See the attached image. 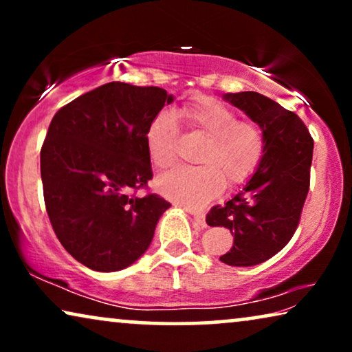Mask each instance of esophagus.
Wrapping results in <instances>:
<instances>
[{"mask_svg":"<svg viewBox=\"0 0 352 352\" xmlns=\"http://www.w3.org/2000/svg\"><path fill=\"white\" fill-rule=\"evenodd\" d=\"M192 218H194V223L201 226V228H205V214L200 213V211H194V213H190Z\"/></svg>","mask_w":352,"mask_h":352,"instance_id":"34e87169","label":"esophagus"}]
</instances>
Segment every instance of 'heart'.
<instances>
[{
  "mask_svg": "<svg viewBox=\"0 0 352 352\" xmlns=\"http://www.w3.org/2000/svg\"><path fill=\"white\" fill-rule=\"evenodd\" d=\"M192 131L206 138L197 163L158 177L157 187L166 199L199 210L216 199L224 184L234 189L247 182L266 153L263 129L250 120H239L232 107L213 98H199L181 109ZM177 124L171 113L158 112L146 129V146L153 165L166 170L176 162Z\"/></svg>",
  "mask_w": 352,
  "mask_h": 352,
  "instance_id": "b5f03b06",
  "label": "heart"
}]
</instances>
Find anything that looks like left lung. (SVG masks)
<instances>
[{"mask_svg":"<svg viewBox=\"0 0 352 352\" xmlns=\"http://www.w3.org/2000/svg\"><path fill=\"white\" fill-rule=\"evenodd\" d=\"M223 98L248 115L266 138V153L243 189L206 214V224L224 228L234 243L221 261L256 266L277 254L295 234L309 192L312 141L306 124L266 96L243 91Z\"/></svg>","mask_w":352,"mask_h":352,"instance_id":"8db88e82","label":"left lung"}]
</instances>
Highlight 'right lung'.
<instances>
[{
  "mask_svg": "<svg viewBox=\"0 0 352 352\" xmlns=\"http://www.w3.org/2000/svg\"><path fill=\"white\" fill-rule=\"evenodd\" d=\"M175 98L157 86L102 85L54 115L41 147V181L51 226L86 267L115 272L146 253L170 204L147 187L148 122Z\"/></svg>",
  "mask_w": 352,
  "mask_h": 352,
  "instance_id": "right-lung-1",
  "label": "right lung"
}]
</instances>
